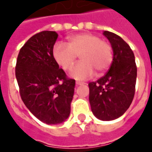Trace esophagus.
Here are the masks:
<instances>
[{"label": "esophagus", "mask_w": 152, "mask_h": 152, "mask_svg": "<svg viewBox=\"0 0 152 152\" xmlns=\"http://www.w3.org/2000/svg\"><path fill=\"white\" fill-rule=\"evenodd\" d=\"M83 84H84V83L83 82H76V85L78 86V85H83Z\"/></svg>", "instance_id": "34e87169"}]
</instances>
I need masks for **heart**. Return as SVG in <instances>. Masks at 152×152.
I'll return each instance as SVG.
<instances>
[{
    "label": "heart",
    "instance_id": "heart-1",
    "mask_svg": "<svg viewBox=\"0 0 152 152\" xmlns=\"http://www.w3.org/2000/svg\"><path fill=\"white\" fill-rule=\"evenodd\" d=\"M52 54L56 63L64 70L71 69L79 55L82 61L70 72V76L77 80L91 77L94 69L98 74L106 72L113 57L109 43L90 33L71 35L67 39V45L64 43H56Z\"/></svg>",
    "mask_w": 152,
    "mask_h": 152
}]
</instances>
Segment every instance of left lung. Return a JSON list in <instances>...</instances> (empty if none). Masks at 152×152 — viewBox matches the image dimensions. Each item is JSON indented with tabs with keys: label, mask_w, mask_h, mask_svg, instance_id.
<instances>
[{
	"label": "left lung",
	"mask_w": 152,
	"mask_h": 152,
	"mask_svg": "<svg viewBox=\"0 0 152 152\" xmlns=\"http://www.w3.org/2000/svg\"><path fill=\"white\" fill-rule=\"evenodd\" d=\"M113 51L108 72L88 83L89 102L94 116L102 121L120 118L129 108L135 94L137 65L133 52L118 34L103 31Z\"/></svg>",
	"instance_id": "1"
}]
</instances>
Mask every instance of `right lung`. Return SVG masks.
<instances>
[{
  "label": "right lung",
  "instance_id": "add662e5",
  "mask_svg": "<svg viewBox=\"0 0 152 152\" xmlns=\"http://www.w3.org/2000/svg\"><path fill=\"white\" fill-rule=\"evenodd\" d=\"M57 38L55 31L33 35L20 50L15 66L22 101L46 124H59L69 118L75 87V80L67 78L53 57Z\"/></svg>",
  "mask_w": 152,
  "mask_h": 152
}]
</instances>
